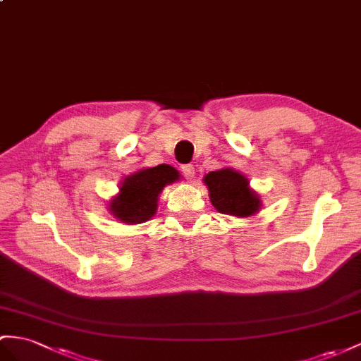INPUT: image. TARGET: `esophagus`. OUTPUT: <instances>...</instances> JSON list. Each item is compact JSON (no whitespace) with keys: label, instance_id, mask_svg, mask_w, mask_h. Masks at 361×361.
Listing matches in <instances>:
<instances>
[{"label":"esophagus","instance_id":"esophagus-1","mask_svg":"<svg viewBox=\"0 0 361 361\" xmlns=\"http://www.w3.org/2000/svg\"><path fill=\"white\" fill-rule=\"evenodd\" d=\"M181 169H183L184 177H186L188 180H192L193 177H195V168H193L192 164H184Z\"/></svg>","mask_w":361,"mask_h":361}]
</instances>
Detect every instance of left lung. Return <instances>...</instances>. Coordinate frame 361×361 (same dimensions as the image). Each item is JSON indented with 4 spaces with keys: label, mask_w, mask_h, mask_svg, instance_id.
Segmentation results:
<instances>
[{
    "label": "left lung",
    "mask_w": 361,
    "mask_h": 361,
    "mask_svg": "<svg viewBox=\"0 0 361 361\" xmlns=\"http://www.w3.org/2000/svg\"><path fill=\"white\" fill-rule=\"evenodd\" d=\"M202 183L209 189L210 202L219 214L248 218L262 207L259 193L250 188V181L243 172L223 168L204 175Z\"/></svg>",
    "instance_id": "1"
}]
</instances>
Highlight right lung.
Returning <instances> with one entry per match:
<instances>
[{
  "label": "right lung",
  "instance_id": "obj_1",
  "mask_svg": "<svg viewBox=\"0 0 361 361\" xmlns=\"http://www.w3.org/2000/svg\"><path fill=\"white\" fill-rule=\"evenodd\" d=\"M180 178V172L169 164H159L128 175L120 183L118 193L109 200V214L123 224L146 223L157 214L163 189Z\"/></svg>",
  "mask_w": 361,
  "mask_h": 361
}]
</instances>
